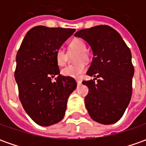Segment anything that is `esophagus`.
<instances>
[{
	"label": "esophagus",
	"instance_id": "1",
	"mask_svg": "<svg viewBox=\"0 0 146 146\" xmlns=\"http://www.w3.org/2000/svg\"><path fill=\"white\" fill-rule=\"evenodd\" d=\"M77 83L78 86H80L81 84V81H80V80H77Z\"/></svg>",
	"mask_w": 146,
	"mask_h": 146
}]
</instances>
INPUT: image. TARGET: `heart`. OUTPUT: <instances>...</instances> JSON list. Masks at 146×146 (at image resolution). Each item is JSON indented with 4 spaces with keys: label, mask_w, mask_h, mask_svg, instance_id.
I'll return each mask as SVG.
<instances>
[{
    "label": "heart",
    "mask_w": 146,
    "mask_h": 146,
    "mask_svg": "<svg viewBox=\"0 0 146 146\" xmlns=\"http://www.w3.org/2000/svg\"><path fill=\"white\" fill-rule=\"evenodd\" d=\"M86 45L81 39H74L69 44V51H78L75 61L77 62L74 65H67L61 70V73L66 77L79 78L86 72V65L83 62L89 60V54L86 52ZM56 60L57 65L63 66L67 61V54L62 48H59L56 51Z\"/></svg>",
    "instance_id": "1"
}]
</instances>
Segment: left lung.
<instances>
[{
    "label": "left lung",
    "mask_w": 146,
    "mask_h": 146,
    "mask_svg": "<svg viewBox=\"0 0 146 146\" xmlns=\"http://www.w3.org/2000/svg\"><path fill=\"white\" fill-rule=\"evenodd\" d=\"M75 36L87 41L94 57L87 75L99 78L82 81L89 88L85 103L91 118L104 125L118 121L132 96L134 68L130 49L121 35L109 25L84 29Z\"/></svg>",
    "instance_id": "obj_1"
}]
</instances>
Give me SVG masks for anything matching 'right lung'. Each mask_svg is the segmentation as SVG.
Returning <instances> with one entry per match:
<instances>
[{"label": "right lung", "mask_w": 146, "mask_h": 146, "mask_svg": "<svg viewBox=\"0 0 146 146\" xmlns=\"http://www.w3.org/2000/svg\"><path fill=\"white\" fill-rule=\"evenodd\" d=\"M74 32V29L35 26L26 33L17 53L14 76L19 99L27 114L41 126L63 119L68 98L77 87L74 78L60 74L56 60V49Z\"/></svg>", "instance_id": "add662e5"}]
</instances>
